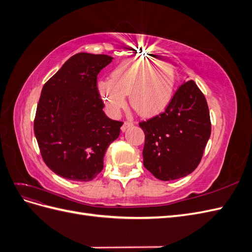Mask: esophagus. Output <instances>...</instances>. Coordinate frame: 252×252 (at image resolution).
<instances>
[{
	"instance_id": "obj_1",
	"label": "esophagus",
	"mask_w": 252,
	"mask_h": 252,
	"mask_svg": "<svg viewBox=\"0 0 252 252\" xmlns=\"http://www.w3.org/2000/svg\"><path fill=\"white\" fill-rule=\"evenodd\" d=\"M133 125V122L131 121V120H128V121H126L125 123L123 124V126H122V131H125L127 128H129V127H131Z\"/></svg>"
}]
</instances>
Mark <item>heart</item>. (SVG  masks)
Listing matches in <instances>:
<instances>
[{
  "label": "heart",
  "instance_id": "heart-1",
  "mask_svg": "<svg viewBox=\"0 0 252 252\" xmlns=\"http://www.w3.org/2000/svg\"><path fill=\"white\" fill-rule=\"evenodd\" d=\"M175 88V73L168 63L147 59H128L117 65L110 80H100L97 93L110 113L117 114L129 104L143 117H154L170 104Z\"/></svg>",
  "mask_w": 252,
  "mask_h": 252
}]
</instances>
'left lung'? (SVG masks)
<instances>
[{
	"label": "left lung",
	"instance_id": "obj_1",
	"mask_svg": "<svg viewBox=\"0 0 252 252\" xmlns=\"http://www.w3.org/2000/svg\"><path fill=\"white\" fill-rule=\"evenodd\" d=\"M145 133V168L161 181L191 173L211 133L209 109L193 81L179 87L166 110L139 124Z\"/></svg>",
	"mask_w": 252,
	"mask_h": 252
}]
</instances>
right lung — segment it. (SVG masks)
<instances>
[{
    "mask_svg": "<svg viewBox=\"0 0 252 252\" xmlns=\"http://www.w3.org/2000/svg\"><path fill=\"white\" fill-rule=\"evenodd\" d=\"M112 57L80 52L44 85L34 134L49 169L64 179L88 182L100 173L122 122L106 117L96 77Z\"/></svg>",
    "mask_w": 252,
    "mask_h": 252,
    "instance_id": "obj_1",
    "label": "right lung"
}]
</instances>
